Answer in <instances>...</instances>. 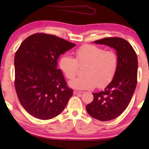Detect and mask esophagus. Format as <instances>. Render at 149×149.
<instances>
[{
	"label": "esophagus",
	"mask_w": 149,
	"mask_h": 149,
	"mask_svg": "<svg viewBox=\"0 0 149 149\" xmlns=\"http://www.w3.org/2000/svg\"><path fill=\"white\" fill-rule=\"evenodd\" d=\"M82 92L81 91H74V95H77L79 94V93H81Z\"/></svg>",
	"instance_id": "34e87169"
}]
</instances>
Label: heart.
Instances as JSON below:
<instances>
[{
	"label": "heart",
	"instance_id": "obj_1",
	"mask_svg": "<svg viewBox=\"0 0 149 149\" xmlns=\"http://www.w3.org/2000/svg\"><path fill=\"white\" fill-rule=\"evenodd\" d=\"M59 67L65 77L72 79L80 68L84 76L71 81L70 85L76 89L104 88L114 79L118 68V57L113 50H105L94 45H84L75 51V58L65 54L60 58Z\"/></svg>",
	"mask_w": 149,
	"mask_h": 149
}]
</instances>
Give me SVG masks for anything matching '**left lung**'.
<instances>
[{
	"label": "left lung",
	"instance_id": "8db88e82",
	"mask_svg": "<svg viewBox=\"0 0 149 149\" xmlns=\"http://www.w3.org/2000/svg\"><path fill=\"white\" fill-rule=\"evenodd\" d=\"M116 50L118 68L114 79L105 89L93 93V101L86 106L90 116L102 122L120 116L132 100L137 82V56L132 45L121 37H105L94 41Z\"/></svg>",
	"mask_w": 149,
	"mask_h": 149
}]
</instances>
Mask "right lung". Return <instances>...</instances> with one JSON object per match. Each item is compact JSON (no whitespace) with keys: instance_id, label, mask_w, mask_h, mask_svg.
Wrapping results in <instances>:
<instances>
[{"instance_id":"add662e5","label":"right lung","mask_w":149,"mask_h":149,"mask_svg":"<svg viewBox=\"0 0 149 149\" xmlns=\"http://www.w3.org/2000/svg\"><path fill=\"white\" fill-rule=\"evenodd\" d=\"M75 45L55 35L37 33L27 37L17 50L15 89L22 107L32 116L52 119L62 112L73 95L57 69V60Z\"/></svg>"}]
</instances>
